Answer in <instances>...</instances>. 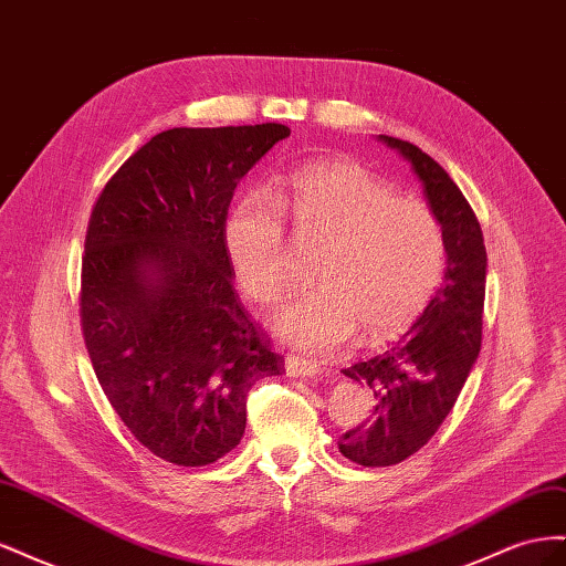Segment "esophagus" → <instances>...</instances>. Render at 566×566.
<instances>
[{
    "mask_svg": "<svg viewBox=\"0 0 566 566\" xmlns=\"http://www.w3.org/2000/svg\"><path fill=\"white\" fill-rule=\"evenodd\" d=\"M285 373L290 378H314V375L321 373L316 361H310V358H302L295 354L285 356Z\"/></svg>",
    "mask_w": 566,
    "mask_h": 566,
    "instance_id": "1",
    "label": "esophagus"
}]
</instances>
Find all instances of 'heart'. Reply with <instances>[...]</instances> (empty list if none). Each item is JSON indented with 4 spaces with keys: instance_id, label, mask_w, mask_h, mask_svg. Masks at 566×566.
Returning <instances> with one entry per match:
<instances>
[{
    "instance_id": "b5f03b06",
    "label": "heart",
    "mask_w": 566,
    "mask_h": 566,
    "mask_svg": "<svg viewBox=\"0 0 566 566\" xmlns=\"http://www.w3.org/2000/svg\"><path fill=\"white\" fill-rule=\"evenodd\" d=\"M285 219L300 243H323L312 273L316 285L273 316L279 335L302 349H337L356 331L368 342L401 333L447 269V238L430 205L397 196L356 160H318L295 169L276 200L248 193L227 217L235 279L260 304L279 302L290 285Z\"/></svg>"
}]
</instances>
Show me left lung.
<instances>
[{
    "label": "left lung",
    "instance_id": "left-lung-1",
    "mask_svg": "<svg viewBox=\"0 0 566 566\" xmlns=\"http://www.w3.org/2000/svg\"><path fill=\"white\" fill-rule=\"evenodd\" d=\"M422 181L430 208L447 238L441 287L410 331L387 352L342 373L370 387L373 420L339 441V453L364 468L397 465L434 437L482 349L486 248L482 227L465 196L437 160L418 146L380 134Z\"/></svg>",
    "mask_w": 566,
    "mask_h": 566
}]
</instances>
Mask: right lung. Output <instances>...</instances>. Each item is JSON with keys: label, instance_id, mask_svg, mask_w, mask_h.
Instances as JSON below:
<instances>
[{"label": "right lung", "instance_id": "obj_1", "mask_svg": "<svg viewBox=\"0 0 566 566\" xmlns=\"http://www.w3.org/2000/svg\"><path fill=\"white\" fill-rule=\"evenodd\" d=\"M279 123L175 127L101 191L84 238L80 323L115 413L153 455L202 468L241 443L248 394L281 375L233 287L224 224Z\"/></svg>", "mask_w": 566, "mask_h": 566}]
</instances>
